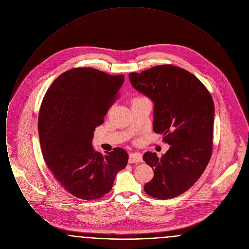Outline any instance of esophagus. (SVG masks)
I'll use <instances>...</instances> for the list:
<instances>
[{
  "mask_svg": "<svg viewBox=\"0 0 249 249\" xmlns=\"http://www.w3.org/2000/svg\"><path fill=\"white\" fill-rule=\"evenodd\" d=\"M129 162L135 163V162H142V157L141 153H131L129 156Z\"/></svg>",
  "mask_w": 249,
  "mask_h": 249,
  "instance_id": "34e87169",
  "label": "esophagus"
}]
</instances>
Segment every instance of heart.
Returning <instances> with one entry per match:
<instances>
[{
    "label": "heart",
    "mask_w": 249,
    "mask_h": 249,
    "mask_svg": "<svg viewBox=\"0 0 249 249\" xmlns=\"http://www.w3.org/2000/svg\"><path fill=\"white\" fill-rule=\"evenodd\" d=\"M135 99H138V98H135ZM135 99H134V100H135Z\"/></svg>",
    "instance_id": "1"
}]
</instances>
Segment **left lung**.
I'll return each instance as SVG.
<instances>
[{
  "label": "left lung",
  "instance_id": "left-lung-1",
  "mask_svg": "<svg viewBox=\"0 0 249 249\" xmlns=\"http://www.w3.org/2000/svg\"><path fill=\"white\" fill-rule=\"evenodd\" d=\"M129 77L135 89L153 101V130L170 144L160 158L151 152L142 156L154 170L143 190L156 199L175 198L201 178L211 159L213 98L194 74L172 64L130 72Z\"/></svg>",
  "mask_w": 249,
  "mask_h": 249
}]
</instances>
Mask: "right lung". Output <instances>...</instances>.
Here are the masks:
<instances>
[{"label": "right lung", "mask_w": 249, "mask_h": 249, "mask_svg": "<svg viewBox=\"0 0 249 249\" xmlns=\"http://www.w3.org/2000/svg\"><path fill=\"white\" fill-rule=\"evenodd\" d=\"M123 82V74L73 68L54 80L42 101L38 131L44 160L60 186L78 199L105 196L127 165L124 149L103 155L91 145L95 129L104 123Z\"/></svg>", "instance_id": "1"}]
</instances>
